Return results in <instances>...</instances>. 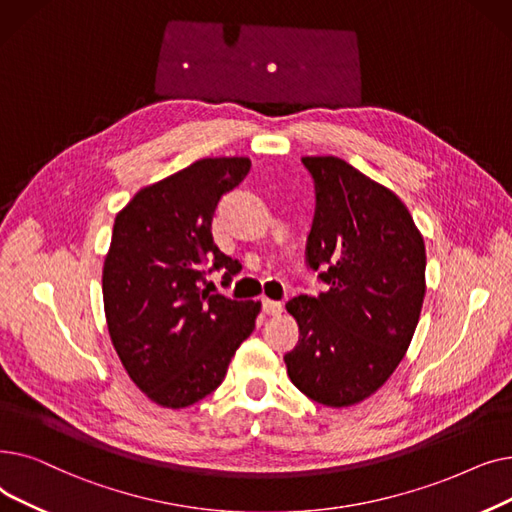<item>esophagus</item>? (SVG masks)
<instances>
[{
  "label": "esophagus",
  "instance_id": "1",
  "mask_svg": "<svg viewBox=\"0 0 512 512\" xmlns=\"http://www.w3.org/2000/svg\"><path fill=\"white\" fill-rule=\"evenodd\" d=\"M262 310H264V314L277 316V314H281V312H283V304H281V302H277V300L264 298V300H262Z\"/></svg>",
  "mask_w": 512,
  "mask_h": 512
}]
</instances>
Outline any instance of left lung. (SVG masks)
<instances>
[{"label": "left lung", "instance_id": "1", "mask_svg": "<svg viewBox=\"0 0 512 512\" xmlns=\"http://www.w3.org/2000/svg\"><path fill=\"white\" fill-rule=\"evenodd\" d=\"M314 218L306 264L323 269L327 291L285 304L300 327L283 356L310 400L342 408L362 402L396 371L425 298V243L394 191L335 156H306Z\"/></svg>", "mask_w": 512, "mask_h": 512}]
</instances>
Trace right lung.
Listing matches in <instances>:
<instances>
[{
	"instance_id": "right-lung-1",
	"label": "right lung",
	"mask_w": 512,
	"mask_h": 512,
	"mask_svg": "<svg viewBox=\"0 0 512 512\" xmlns=\"http://www.w3.org/2000/svg\"><path fill=\"white\" fill-rule=\"evenodd\" d=\"M248 158H204L143 187L116 214L104 262V310L114 350L141 392L164 408L200 402L223 383L254 331L260 302L202 289L208 273L235 275L212 216L250 173Z\"/></svg>"
}]
</instances>
